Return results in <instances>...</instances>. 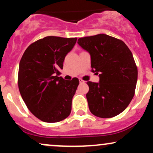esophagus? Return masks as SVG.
Returning a JSON list of instances; mask_svg holds the SVG:
<instances>
[{
	"instance_id": "esophagus-1",
	"label": "esophagus",
	"mask_w": 153,
	"mask_h": 153,
	"mask_svg": "<svg viewBox=\"0 0 153 153\" xmlns=\"http://www.w3.org/2000/svg\"><path fill=\"white\" fill-rule=\"evenodd\" d=\"M79 82H80V83H85V81H84V80H82L81 78L79 79Z\"/></svg>"
}]
</instances>
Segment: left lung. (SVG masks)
Listing matches in <instances>:
<instances>
[{
  "label": "left lung",
  "instance_id": "obj_1",
  "mask_svg": "<svg viewBox=\"0 0 153 153\" xmlns=\"http://www.w3.org/2000/svg\"><path fill=\"white\" fill-rule=\"evenodd\" d=\"M78 44L91 55V71L99 82L88 81L89 109L101 118L122 113L134 95L137 68L132 53L122 40L100 34L78 39Z\"/></svg>",
  "mask_w": 153,
  "mask_h": 153
}]
</instances>
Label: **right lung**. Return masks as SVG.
<instances>
[{
	"instance_id": "obj_1",
	"label": "right lung",
	"mask_w": 153,
	"mask_h": 153,
	"mask_svg": "<svg viewBox=\"0 0 153 153\" xmlns=\"http://www.w3.org/2000/svg\"><path fill=\"white\" fill-rule=\"evenodd\" d=\"M76 41L77 38L46 36L29 45L21 59V96L29 110L43 122H60L71 114L79 80H66L58 75L65 57Z\"/></svg>"
}]
</instances>
